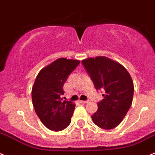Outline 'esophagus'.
I'll return each mask as SVG.
<instances>
[{"label": "esophagus", "mask_w": 155, "mask_h": 155, "mask_svg": "<svg viewBox=\"0 0 155 155\" xmlns=\"http://www.w3.org/2000/svg\"><path fill=\"white\" fill-rule=\"evenodd\" d=\"M79 102L82 104H87L88 103V101H79Z\"/></svg>", "instance_id": "34e87169"}]
</instances>
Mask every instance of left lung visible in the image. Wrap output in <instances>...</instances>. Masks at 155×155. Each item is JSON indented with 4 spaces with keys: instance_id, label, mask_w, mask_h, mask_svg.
I'll use <instances>...</instances> for the list:
<instances>
[{
    "instance_id": "1",
    "label": "left lung",
    "mask_w": 155,
    "mask_h": 155,
    "mask_svg": "<svg viewBox=\"0 0 155 155\" xmlns=\"http://www.w3.org/2000/svg\"><path fill=\"white\" fill-rule=\"evenodd\" d=\"M82 63L96 89L105 91L91 119L100 128L112 130L122 122L132 105L134 85L131 76L124 66L104 56L87 58Z\"/></svg>"
}]
</instances>
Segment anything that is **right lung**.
I'll return each mask as SVG.
<instances>
[{
    "mask_svg": "<svg viewBox=\"0 0 155 155\" xmlns=\"http://www.w3.org/2000/svg\"><path fill=\"white\" fill-rule=\"evenodd\" d=\"M78 60L59 58L38 73L31 89V100L36 114L48 129L61 131L71 122L76 104L63 101L64 83L76 68Z\"/></svg>",
    "mask_w": 155,
    "mask_h": 155,
    "instance_id": "1",
    "label": "right lung"
}]
</instances>
